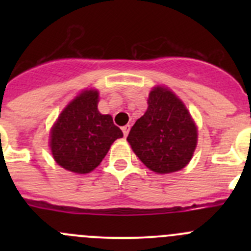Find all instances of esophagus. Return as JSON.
I'll return each mask as SVG.
<instances>
[{
	"label": "esophagus",
	"instance_id": "obj_1",
	"mask_svg": "<svg viewBox=\"0 0 251 251\" xmlns=\"http://www.w3.org/2000/svg\"><path fill=\"white\" fill-rule=\"evenodd\" d=\"M130 128H131L130 125H125L123 127V132H124V136H125V137L128 135V132H130Z\"/></svg>",
	"mask_w": 251,
	"mask_h": 251
}]
</instances>
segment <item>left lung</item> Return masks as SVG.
I'll use <instances>...</instances> for the list:
<instances>
[{
  "label": "left lung",
  "mask_w": 251,
  "mask_h": 251,
  "mask_svg": "<svg viewBox=\"0 0 251 251\" xmlns=\"http://www.w3.org/2000/svg\"><path fill=\"white\" fill-rule=\"evenodd\" d=\"M197 140V126L186 105L161 86L151 91L146 113L127 136L136 155L156 174L182 170L193 156Z\"/></svg>",
  "instance_id": "1"
}]
</instances>
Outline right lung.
Masks as SVG:
<instances>
[{
	"label": "right lung",
	"mask_w": 251,
	"mask_h": 251,
	"mask_svg": "<svg viewBox=\"0 0 251 251\" xmlns=\"http://www.w3.org/2000/svg\"><path fill=\"white\" fill-rule=\"evenodd\" d=\"M98 97L97 90L82 91L64 108L50 130L52 155L65 170L91 173L113 142L124 136L110 115L98 111Z\"/></svg>",
	"instance_id": "add662e5"
}]
</instances>
